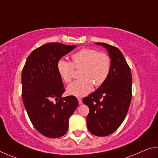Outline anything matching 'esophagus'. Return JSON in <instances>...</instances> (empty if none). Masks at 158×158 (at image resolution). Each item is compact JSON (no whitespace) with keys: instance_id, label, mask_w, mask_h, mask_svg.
Instances as JSON below:
<instances>
[{"instance_id":"34e87169","label":"esophagus","mask_w":158,"mask_h":158,"mask_svg":"<svg viewBox=\"0 0 158 158\" xmlns=\"http://www.w3.org/2000/svg\"><path fill=\"white\" fill-rule=\"evenodd\" d=\"M77 101H78V103L79 105H81L82 103V99L81 98H77Z\"/></svg>"}]
</instances>
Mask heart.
Masks as SVG:
<instances>
[{
	"mask_svg": "<svg viewBox=\"0 0 158 158\" xmlns=\"http://www.w3.org/2000/svg\"><path fill=\"white\" fill-rule=\"evenodd\" d=\"M72 62L61 59L57 64V71L66 83L73 78L74 67H81L80 77L67 88L70 94L83 96L92 91L93 85L100 87L106 81L111 69V59L103 52L92 48H82L71 56Z\"/></svg>",
	"mask_w": 158,
	"mask_h": 158,
	"instance_id": "obj_1",
	"label": "heart"
}]
</instances>
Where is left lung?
I'll use <instances>...</instances> for the list:
<instances>
[{
    "label": "left lung",
    "mask_w": 158,
    "mask_h": 158,
    "mask_svg": "<svg viewBox=\"0 0 158 158\" xmlns=\"http://www.w3.org/2000/svg\"><path fill=\"white\" fill-rule=\"evenodd\" d=\"M95 44L108 52L111 69L106 81L82 101L89 109L87 117L89 131L105 137L117 131L126 117L132 98V75L119 49L107 44Z\"/></svg>",
    "instance_id": "obj_1"
}]
</instances>
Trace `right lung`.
I'll return each instance as SVG.
<instances>
[{"instance_id":"obj_1","label":"right lung","mask_w":158,"mask_h":158,"mask_svg":"<svg viewBox=\"0 0 158 158\" xmlns=\"http://www.w3.org/2000/svg\"><path fill=\"white\" fill-rule=\"evenodd\" d=\"M61 43H48L34 50L22 71V98L35 129L49 138L66 134L69 119L78 105L74 96L62 97L65 92L57 71L61 58L76 48Z\"/></svg>"}]
</instances>
